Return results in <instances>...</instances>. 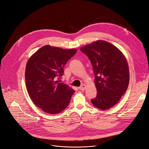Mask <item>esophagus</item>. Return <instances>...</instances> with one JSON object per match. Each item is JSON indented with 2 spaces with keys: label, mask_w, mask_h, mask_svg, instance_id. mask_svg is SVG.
<instances>
[{
  "label": "esophagus",
  "mask_w": 149,
  "mask_h": 149,
  "mask_svg": "<svg viewBox=\"0 0 149 149\" xmlns=\"http://www.w3.org/2000/svg\"><path fill=\"white\" fill-rule=\"evenodd\" d=\"M79 90H82V91H84V90H85L86 89V85H84V84H83V85H82L79 87Z\"/></svg>",
  "instance_id": "esophagus-1"
}]
</instances>
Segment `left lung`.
<instances>
[{"instance_id":"1","label":"left lung","mask_w":149,"mask_h":149,"mask_svg":"<svg viewBox=\"0 0 149 149\" xmlns=\"http://www.w3.org/2000/svg\"><path fill=\"white\" fill-rule=\"evenodd\" d=\"M89 58L95 75L97 96L91 102L106 110L119 101L128 88L130 77L127 61L118 48L105 41H97L81 48Z\"/></svg>"}]
</instances>
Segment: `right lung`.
Instances as JSON below:
<instances>
[{
    "instance_id": "add662e5",
    "label": "right lung",
    "mask_w": 149,
    "mask_h": 149,
    "mask_svg": "<svg viewBox=\"0 0 149 149\" xmlns=\"http://www.w3.org/2000/svg\"><path fill=\"white\" fill-rule=\"evenodd\" d=\"M77 49L41 47L27 62L25 81L34 104L45 112L58 114L68 105L75 90L61 82L64 67Z\"/></svg>"
}]
</instances>
